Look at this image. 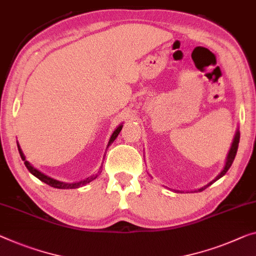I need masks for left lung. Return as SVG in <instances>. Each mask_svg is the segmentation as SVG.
Instances as JSON below:
<instances>
[{"instance_id": "1", "label": "left lung", "mask_w": 256, "mask_h": 256, "mask_svg": "<svg viewBox=\"0 0 256 256\" xmlns=\"http://www.w3.org/2000/svg\"><path fill=\"white\" fill-rule=\"evenodd\" d=\"M239 140H240V132H239V130H237V132H236V135H234V142H232V144H231V148H230V151H229V153H228V156H226V166H224V168H223V170L220 172V174L216 176L215 178V180H212V182H210L207 184V186H202V188H198V190H196V191H202V190H205L206 188H208L210 186H212V184H213L215 180H218V178H221L222 176L226 174V172L229 170V168L231 167V164H232V162H234V156H236V154H237V150H238V144H239Z\"/></svg>"}]
</instances>
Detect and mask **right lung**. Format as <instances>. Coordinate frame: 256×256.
Listing matches in <instances>:
<instances>
[{
	"mask_svg": "<svg viewBox=\"0 0 256 256\" xmlns=\"http://www.w3.org/2000/svg\"><path fill=\"white\" fill-rule=\"evenodd\" d=\"M121 129H122V124H119V127H118V128L116 129V130L113 132L111 138H110V140H108V146H110V144L114 142V140L116 138L118 135H119V134H120ZM17 145H18V151H19V153H20V156H22V161H24V164H25L26 168L28 169L30 174H33V175L35 176V178H38V180H42V182H44L46 184H48V186H52V188H65V190H66V188H76L84 186H86V184H88L89 182H92V180H95V178H97V176H98V174H100V172H102V170H100L102 167H100L97 174H94V175H92V176H89V178H84V180H78V182H76V183H65V182H60V180H54V178H49V176L42 174V172H41L40 170H38L36 168H34V167L32 166V164H30L28 162V161H27V160L25 159V156H24V153H22V151L20 146H19V144H17Z\"/></svg>",
	"mask_w": 256,
	"mask_h": 256,
	"instance_id": "right-lung-1",
	"label": "right lung"
}]
</instances>
